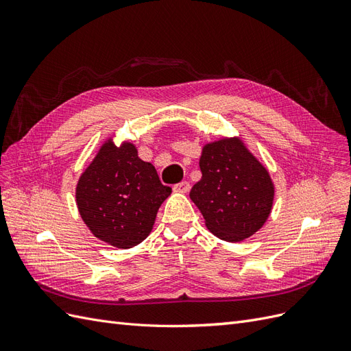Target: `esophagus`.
Masks as SVG:
<instances>
[{
	"label": "esophagus",
	"mask_w": 351,
	"mask_h": 351,
	"mask_svg": "<svg viewBox=\"0 0 351 351\" xmlns=\"http://www.w3.org/2000/svg\"><path fill=\"white\" fill-rule=\"evenodd\" d=\"M174 190L176 192H180V193H187L190 190V183L189 182H182V183H177L174 186Z\"/></svg>",
	"instance_id": "1"
}]
</instances>
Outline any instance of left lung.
Listing matches in <instances>:
<instances>
[{
	"mask_svg": "<svg viewBox=\"0 0 351 351\" xmlns=\"http://www.w3.org/2000/svg\"><path fill=\"white\" fill-rule=\"evenodd\" d=\"M199 167L202 178L190 190V199L208 230L230 243L254 234L272 209L274 184L267 168L239 137L208 143Z\"/></svg>",
	"mask_w": 351,
	"mask_h": 351,
	"instance_id": "1",
	"label": "left lung"
}]
</instances>
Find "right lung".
<instances>
[{"label": "right lung", "mask_w": 351, "mask_h": 351, "mask_svg": "<svg viewBox=\"0 0 351 351\" xmlns=\"http://www.w3.org/2000/svg\"><path fill=\"white\" fill-rule=\"evenodd\" d=\"M169 195L171 187L159 182L155 167L137 156L134 145L117 147L108 141L80 176L76 202L95 237L130 249L149 236L156 212Z\"/></svg>", "instance_id": "obj_1"}]
</instances>
